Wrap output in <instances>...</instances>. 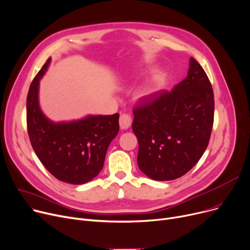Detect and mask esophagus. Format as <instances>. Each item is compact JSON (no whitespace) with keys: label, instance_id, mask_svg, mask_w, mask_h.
<instances>
[{"label":"esophagus","instance_id":"esophagus-1","mask_svg":"<svg viewBox=\"0 0 250 250\" xmlns=\"http://www.w3.org/2000/svg\"><path fill=\"white\" fill-rule=\"evenodd\" d=\"M131 123H132V118L129 114L127 113L121 114L120 119H119V124L121 129H128L131 126Z\"/></svg>","mask_w":250,"mask_h":250}]
</instances>
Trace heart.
Listing matches in <instances>:
<instances>
[{
	"label": "heart",
	"instance_id": "heart-1",
	"mask_svg": "<svg viewBox=\"0 0 250 250\" xmlns=\"http://www.w3.org/2000/svg\"><path fill=\"white\" fill-rule=\"evenodd\" d=\"M156 87H157V83H156V82H153V83L147 84L146 86H144L143 89L139 92L138 97H139L140 99H146V98H148V97L156 90Z\"/></svg>",
	"mask_w": 250,
	"mask_h": 250
}]
</instances>
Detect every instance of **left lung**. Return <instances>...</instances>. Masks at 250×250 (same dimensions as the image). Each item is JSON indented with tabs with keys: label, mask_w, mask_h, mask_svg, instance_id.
I'll list each match as a JSON object with an SVG mask.
<instances>
[{
	"label": "left lung",
	"mask_w": 250,
	"mask_h": 250,
	"mask_svg": "<svg viewBox=\"0 0 250 250\" xmlns=\"http://www.w3.org/2000/svg\"><path fill=\"white\" fill-rule=\"evenodd\" d=\"M133 115L140 170L154 181L181 178L196 166L211 136L214 93L206 72L190 57L187 78L170 92L141 99Z\"/></svg>",
	"instance_id": "8db88e82"
}]
</instances>
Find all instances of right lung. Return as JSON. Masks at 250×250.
I'll return each instance as SVG.
<instances>
[{
  "label": "right lung",
  "instance_id": "1",
  "mask_svg": "<svg viewBox=\"0 0 250 250\" xmlns=\"http://www.w3.org/2000/svg\"><path fill=\"white\" fill-rule=\"evenodd\" d=\"M49 57L32 81L27 96V129L32 147L45 168L64 183L92 181L104 166L111 141L119 132V114L90 115L70 122H52L39 107V81Z\"/></svg>",
  "mask_w": 250,
  "mask_h": 250
}]
</instances>
